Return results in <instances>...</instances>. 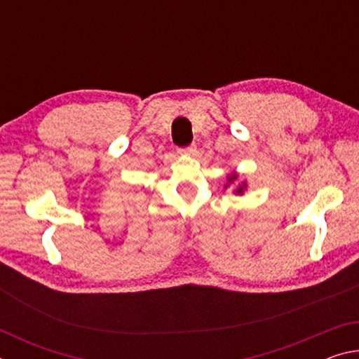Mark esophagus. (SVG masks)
<instances>
[{"label": "esophagus", "instance_id": "34e87169", "mask_svg": "<svg viewBox=\"0 0 359 359\" xmlns=\"http://www.w3.org/2000/svg\"><path fill=\"white\" fill-rule=\"evenodd\" d=\"M194 151H196V145L194 144L188 145V147H184V149H179V154H182V155H193Z\"/></svg>", "mask_w": 359, "mask_h": 359}]
</instances>
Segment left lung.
Here are the masks:
<instances>
[{"mask_svg":"<svg viewBox=\"0 0 359 359\" xmlns=\"http://www.w3.org/2000/svg\"><path fill=\"white\" fill-rule=\"evenodd\" d=\"M236 179H238V174H231L229 175V177H228V182H229V184H231V182H234ZM228 187V185H226ZM244 190H245V182H242V184L238 187V188H236V194H244Z\"/></svg>","mask_w":359,"mask_h":359,"instance_id":"1","label":"left lung"}]
</instances>
